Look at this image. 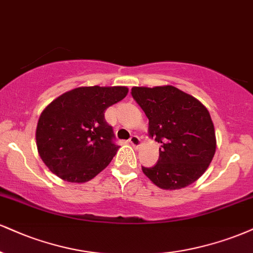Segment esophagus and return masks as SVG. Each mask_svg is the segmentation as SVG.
<instances>
[{
	"mask_svg": "<svg viewBox=\"0 0 253 253\" xmlns=\"http://www.w3.org/2000/svg\"><path fill=\"white\" fill-rule=\"evenodd\" d=\"M129 142L130 145H133L134 147H138V146H140V144H141V141H140V138L138 135H132L129 138Z\"/></svg>",
	"mask_w": 253,
	"mask_h": 253,
	"instance_id": "obj_1",
	"label": "esophagus"
}]
</instances>
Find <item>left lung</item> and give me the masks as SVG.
Segmentation results:
<instances>
[{"mask_svg": "<svg viewBox=\"0 0 253 253\" xmlns=\"http://www.w3.org/2000/svg\"><path fill=\"white\" fill-rule=\"evenodd\" d=\"M148 118V133L161 145L159 160L142 172L158 187L179 190L204 174L215 153L214 126L196 97L173 86L133 87Z\"/></svg>", "mask_w": 253, "mask_h": 253, "instance_id": "1", "label": "left lung"}]
</instances>
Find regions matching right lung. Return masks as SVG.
<instances>
[{
	"instance_id": "add662e5",
	"label": "right lung",
	"mask_w": 253,
	"mask_h": 253,
	"mask_svg": "<svg viewBox=\"0 0 253 253\" xmlns=\"http://www.w3.org/2000/svg\"><path fill=\"white\" fill-rule=\"evenodd\" d=\"M127 93L121 86L79 87L51 101L36 127V146L45 166L69 182H86L106 169L119 146L103 113Z\"/></svg>"
}]
</instances>
